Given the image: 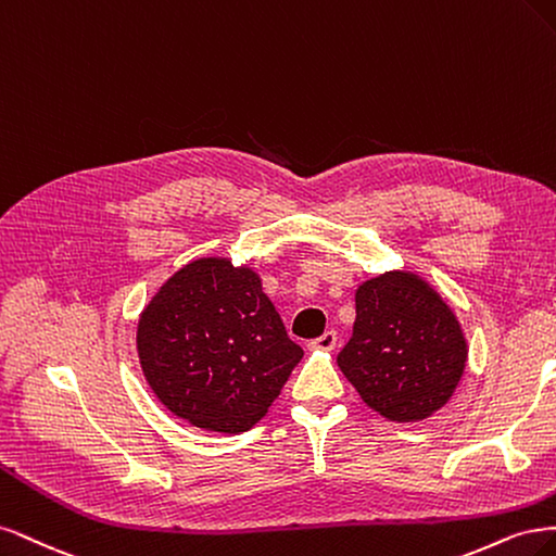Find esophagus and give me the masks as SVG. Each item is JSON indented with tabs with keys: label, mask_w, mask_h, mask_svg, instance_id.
Returning a JSON list of instances; mask_svg holds the SVG:
<instances>
[{
	"label": "esophagus",
	"mask_w": 556,
	"mask_h": 556,
	"mask_svg": "<svg viewBox=\"0 0 556 556\" xmlns=\"http://www.w3.org/2000/svg\"><path fill=\"white\" fill-rule=\"evenodd\" d=\"M337 346V332L334 330H328L320 337L312 339L309 342V349H318V351H332Z\"/></svg>",
	"instance_id": "obj_1"
}]
</instances>
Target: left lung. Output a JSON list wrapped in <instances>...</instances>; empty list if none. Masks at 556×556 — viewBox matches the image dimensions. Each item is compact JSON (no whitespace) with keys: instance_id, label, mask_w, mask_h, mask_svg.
<instances>
[{"instance_id":"left-lung-1","label":"left lung","mask_w":556,"mask_h":556,"mask_svg":"<svg viewBox=\"0 0 556 556\" xmlns=\"http://www.w3.org/2000/svg\"><path fill=\"white\" fill-rule=\"evenodd\" d=\"M469 346L455 312L420 275L390 270L357 286L355 324L337 355L363 402L392 422H418L451 402Z\"/></svg>"}]
</instances>
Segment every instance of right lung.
Wrapping results in <instances>:
<instances>
[{"label": "right lung", "instance_id": "1", "mask_svg": "<svg viewBox=\"0 0 556 556\" xmlns=\"http://www.w3.org/2000/svg\"><path fill=\"white\" fill-rule=\"evenodd\" d=\"M136 349L156 400L222 434L252 429L302 361L258 273L219 256L161 283L138 318Z\"/></svg>", "mask_w": 556, "mask_h": 556}]
</instances>
